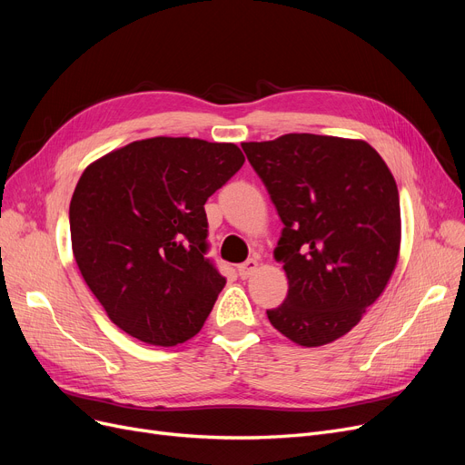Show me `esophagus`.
<instances>
[{
  "label": "esophagus",
  "instance_id": "esophagus-1",
  "mask_svg": "<svg viewBox=\"0 0 465 465\" xmlns=\"http://www.w3.org/2000/svg\"><path fill=\"white\" fill-rule=\"evenodd\" d=\"M256 270H258V260L251 258V260H247L245 263H241V265L237 267V273H239L241 279H247V277H251Z\"/></svg>",
  "mask_w": 465,
  "mask_h": 465
}]
</instances>
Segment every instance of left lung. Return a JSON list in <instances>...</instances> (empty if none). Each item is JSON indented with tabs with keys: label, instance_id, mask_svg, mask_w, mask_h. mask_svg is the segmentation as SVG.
<instances>
[{
	"label": "left lung",
	"instance_id": "1",
	"mask_svg": "<svg viewBox=\"0 0 465 465\" xmlns=\"http://www.w3.org/2000/svg\"><path fill=\"white\" fill-rule=\"evenodd\" d=\"M241 146L284 224L273 254L288 296L267 319L302 347L328 345L361 321L396 270L394 175L361 139L286 134Z\"/></svg>",
	"mask_w": 465,
	"mask_h": 465
}]
</instances>
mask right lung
I'll return each mask as SVG.
<instances>
[{
	"label": "right lung",
	"instance_id": "1",
	"mask_svg": "<svg viewBox=\"0 0 465 465\" xmlns=\"http://www.w3.org/2000/svg\"><path fill=\"white\" fill-rule=\"evenodd\" d=\"M245 163L233 143L151 137L97 158L69 203L73 256L122 331L156 347L198 333L226 279L205 258V202Z\"/></svg>",
	"mask_w": 465,
	"mask_h": 465
}]
</instances>
